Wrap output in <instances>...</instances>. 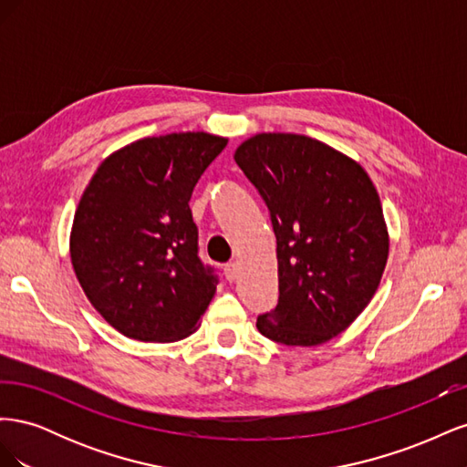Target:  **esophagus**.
<instances>
[{
  "instance_id": "1",
  "label": "esophagus",
  "mask_w": 467,
  "mask_h": 467,
  "mask_svg": "<svg viewBox=\"0 0 467 467\" xmlns=\"http://www.w3.org/2000/svg\"><path fill=\"white\" fill-rule=\"evenodd\" d=\"M223 275H225V280L228 282H234L237 278V265L235 263H228L223 266Z\"/></svg>"
}]
</instances>
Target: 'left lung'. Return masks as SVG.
<instances>
[{
  "mask_svg": "<svg viewBox=\"0 0 467 467\" xmlns=\"http://www.w3.org/2000/svg\"><path fill=\"white\" fill-rule=\"evenodd\" d=\"M234 160L276 235L278 302L257 329L290 347L329 341L368 306L388 261L376 187L357 161L302 134H257Z\"/></svg>",
  "mask_w": 467,
  "mask_h": 467,
  "instance_id": "8db88e82",
  "label": "left lung"
}]
</instances>
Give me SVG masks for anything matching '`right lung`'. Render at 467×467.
<instances>
[{"label":"right lung","instance_id":"1","mask_svg":"<svg viewBox=\"0 0 467 467\" xmlns=\"http://www.w3.org/2000/svg\"><path fill=\"white\" fill-rule=\"evenodd\" d=\"M228 140L206 132L144 138L99 165L76 210L69 253L79 285L136 341L185 338L216 292L189 208Z\"/></svg>","mask_w":467,"mask_h":467}]
</instances>
